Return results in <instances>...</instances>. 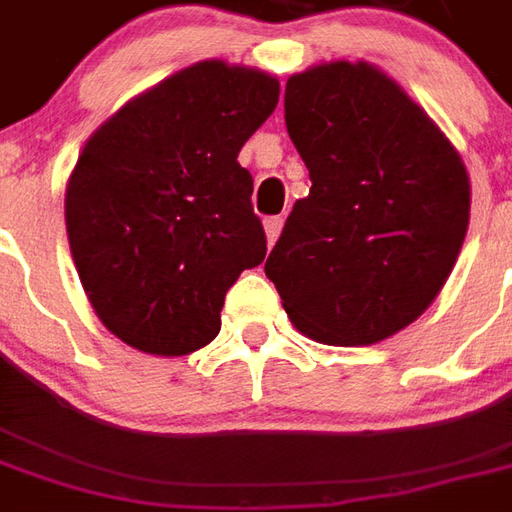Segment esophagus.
<instances>
[{"label": "esophagus", "mask_w": 512, "mask_h": 512, "mask_svg": "<svg viewBox=\"0 0 512 512\" xmlns=\"http://www.w3.org/2000/svg\"><path fill=\"white\" fill-rule=\"evenodd\" d=\"M279 233H282V216H268V219H266V238H268V246L277 244Z\"/></svg>", "instance_id": "1"}]
</instances>
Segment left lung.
<instances>
[{"label":"left lung","mask_w":512,"mask_h":512,"mask_svg":"<svg viewBox=\"0 0 512 512\" xmlns=\"http://www.w3.org/2000/svg\"><path fill=\"white\" fill-rule=\"evenodd\" d=\"M285 126L310 169L266 277L301 334L373 345L414 323L458 260L472 189L458 150L370 62L290 76Z\"/></svg>","instance_id":"8db88e82"}]
</instances>
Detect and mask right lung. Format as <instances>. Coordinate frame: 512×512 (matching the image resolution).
<instances>
[{
    "label": "right lung",
    "instance_id": "right-lung-1",
    "mask_svg": "<svg viewBox=\"0 0 512 512\" xmlns=\"http://www.w3.org/2000/svg\"><path fill=\"white\" fill-rule=\"evenodd\" d=\"M277 101L271 73L197 62L128 101L79 153L65 189L73 263L95 315L136 351L211 343L227 290L263 263L238 153Z\"/></svg>",
    "mask_w": 512,
    "mask_h": 512
}]
</instances>
